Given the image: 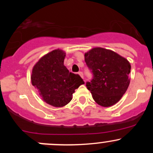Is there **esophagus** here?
<instances>
[{
	"mask_svg": "<svg viewBox=\"0 0 153 153\" xmlns=\"http://www.w3.org/2000/svg\"><path fill=\"white\" fill-rule=\"evenodd\" d=\"M78 75H79L80 76H81V78H82L83 79H84V74H83L82 72H78Z\"/></svg>",
	"mask_w": 153,
	"mask_h": 153,
	"instance_id": "34e87169",
	"label": "esophagus"
}]
</instances>
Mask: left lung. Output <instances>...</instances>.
<instances>
[{
    "instance_id": "left-lung-1",
    "label": "left lung",
    "mask_w": 153,
    "mask_h": 153,
    "mask_svg": "<svg viewBox=\"0 0 153 153\" xmlns=\"http://www.w3.org/2000/svg\"><path fill=\"white\" fill-rule=\"evenodd\" d=\"M85 62L92 74L86 83L95 102L102 106L116 104L126 92L131 66L126 58L112 50L96 47L85 53Z\"/></svg>"
}]
</instances>
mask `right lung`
I'll list each match as a JSON object with an SVG mask.
<instances>
[{"label": "right lung", "mask_w": 153, "mask_h": 153, "mask_svg": "<svg viewBox=\"0 0 153 153\" xmlns=\"http://www.w3.org/2000/svg\"><path fill=\"white\" fill-rule=\"evenodd\" d=\"M65 56L61 49L52 51L34 66L31 76L42 99L55 107L67 105L75 89L84 84L79 75L69 72L64 65Z\"/></svg>", "instance_id": "obj_1"}]
</instances>
